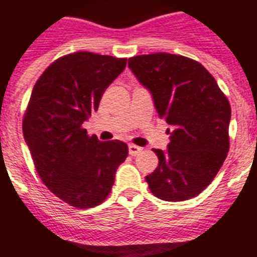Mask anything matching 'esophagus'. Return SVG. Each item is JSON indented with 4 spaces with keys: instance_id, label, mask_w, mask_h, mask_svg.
<instances>
[{
    "instance_id": "1",
    "label": "esophagus",
    "mask_w": 257,
    "mask_h": 257,
    "mask_svg": "<svg viewBox=\"0 0 257 257\" xmlns=\"http://www.w3.org/2000/svg\"><path fill=\"white\" fill-rule=\"evenodd\" d=\"M143 151L142 147H137L135 144H129V155H132V156H137V155L140 154Z\"/></svg>"
}]
</instances>
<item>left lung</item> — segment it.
<instances>
[{
	"instance_id": "8db88e82",
	"label": "left lung",
	"mask_w": 257,
	"mask_h": 257,
	"mask_svg": "<svg viewBox=\"0 0 257 257\" xmlns=\"http://www.w3.org/2000/svg\"><path fill=\"white\" fill-rule=\"evenodd\" d=\"M171 125L167 150H154L159 164L146 176L155 197L179 202L197 197L214 179L229 151L230 105L210 72L182 55H139L128 60Z\"/></svg>"
}]
</instances>
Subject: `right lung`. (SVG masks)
<instances>
[{"label": "right lung", "instance_id": "add662e5", "mask_svg": "<svg viewBox=\"0 0 257 257\" xmlns=\"http://www.w3.org/2000/svg\"><path fill=\"white\" fill-rule=\"evenodd\" d=\"M125 66L126 59L79 51L55 60L33 86L23 120L25 143L43 183L74 207L103 202L128 156L125 143L99 142L82 126Z\"/></svg>", "mask_w": 257, "mask_h": 257}]
</instances>
